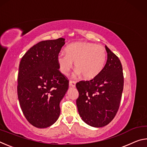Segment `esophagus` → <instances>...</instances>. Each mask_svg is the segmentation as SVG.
<instances>
[{
  "mask_svg": "<svg viewBox=\"0 0 147 147\" xmlns=\"http://www.w3.org/2000/svg\"><path fill=\"white\" fill-rule=\"evenodd\" d=\"M75 86H76V82L70 80V82H69V87H70V88H74Z\"/></svg>",
  "mask_w": 147,
  "mask_h": 147,
  "instance_id": "34e87169",
  "label": "esophagus"
}]
</instances>
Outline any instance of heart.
<instances>
[{
	"label": "heart",
	"instance_id": "obj_1",
	"mask_svg": "<svg viewBox=\"0 0 147 147\" xmlns=\"http://www.w3.org/2000/svg\"><path fill=\"white\" fill-rule=\"evenodd\" d=\"M66 55L59 54L57 61L59 71L64 75H68L73 67H75L78 75H83L87 80L96 78L102 71L106 62V54L102 46L87 43L76 42L66 47Z\"/></svg>",
	"mask_w": 147,
	"mask_h": 147
}]
</instances>
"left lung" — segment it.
<instances>
[{
    "instance_id": "obj_1",
    "label": "left lung",
    "mask_w": 147,
    "mask_h": 147,
    "mask_svg": "<svg viewBox=\"0 0 147 147\" xmlns=\"http://www.w3.org/2000/svg\"><path fill=\"white\" fill-rule=\"evenodd\" d=\"M108 59L102 71L90 80L76 84L79 96L76 106L80 116L86 124L102 127L115 117L120 106L124 86L120 59L107 46Z\"/></svg>"
}]
</instances>
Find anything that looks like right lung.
<instances>
[{
	"label": "right lung",
	"instance_id": "right-lung-1",
	"mask_svg": "<svg viewBox=\"0 0 147 147\" xmlns=\"http://www.w3.org/2000/svg\"><path fill=\"white\" fill-rule=\"evenodd\" d=\"M64 38L42 41L31 47L19 64L17 94L24 117L32 125H53L60 114L59 103L69 80L59 70L57 58Z\"/></svg>",
	"mask_w": 147,
	"mask_h": 147
}]
</instances>
